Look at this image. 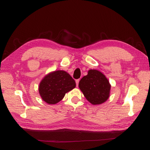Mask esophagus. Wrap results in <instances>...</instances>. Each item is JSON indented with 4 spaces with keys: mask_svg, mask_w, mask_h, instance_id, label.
<instances>
[{
    "mask_svg": "<svg viewBox=\"0 0 150 150\" xmlns=\"http://www.w3.org/2000/svg\"><path fill=\"white\" fill-rule=\"evenodd\" d=\"M79 82V79H77V80H76V86H77V87H78Z\"/></svg>",
    "mask_w": 150,
    "mask_h": 150,
    "instance_id": "1",
    "label": "esophagus"
}]
</instances>
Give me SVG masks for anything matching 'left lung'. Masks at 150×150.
Returning a JSON list of instances; mask_svg holds the SVG:
<instances>
[{
	"label": "left lung",
	"instance_id": "left-lung-1",
	"mask_svg": "<svg viewBox=\"0 0 150 150\" xmlns=\"http://www.w3.org/2000/svg\"><path fill=\"white\" fill-rule=\"evenodd\" d=\"M79 88L86 99L93 105L106 101L110 94L111 84L101 71L90 69L79 83Z\"/></svg>",
	"mask_w": 150,
	"mask_h": 150
}]
</instances>
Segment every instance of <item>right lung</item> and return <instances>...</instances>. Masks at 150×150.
<instances>
[{
    "mask_svg": "<svg viewBox=\"0 0 150 150\" xmlns=\"http://www.w3.org/2000/svg\"><path fill=\"white\" fill-rule=\"evenodd\" d=\"M75 87V81L69 73L58 70L49 72L44 77L39 86V93L44 101L55 104Z\"/></svg>",
    "mask_w": 150,
    "mask_h": 150,
    "instance_id": "obj_1",
    "label": "right lung"
}]
</instances>
